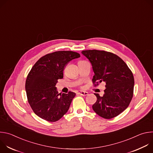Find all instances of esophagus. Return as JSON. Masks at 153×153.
Listing matches in <instances>:
<instances>
[{"label": "esophagus", "mask_w": 153, "mask_h": 153, "mask_svg": "<svg viewBox=\"0 0 153 153\" xmlns=\"http://www.w3.org/2000/svg\"><path fill=\"white\" fill-rule=\"evenodd\" d=\"M79 94L83 96H85L88 95V92H86V91H80L79 93Z\"/></svg>", "instance_id": "obj_1"}]
</instances>
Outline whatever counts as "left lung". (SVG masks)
Instances as JSON below:
<instances>
[{
	"label": "left lung",
	"mask_w": 153,
	"mask_h": 153,
	"mask_svg": "<svg viewBox=\"0 0 153 153\" xmlns=\"http://www.w3.org/2000/svg\"><path fill=\"white\" fill-rule=\"evenodd\" d=\"M82 53L89 59L94 75V86L105 82L103 96L94 93L97 101L92 106L99 116L110 119L116 117L129 106L134 91V79L132 71L118 56L103 50H85Z\"/></svg>",
	"instance_id": "1"
}]
</instances>
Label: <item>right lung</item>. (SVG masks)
Instances as JSON below:
<instances>
[{
	"instance_id": "right-lung-1",
	"label": "right lung",
	"mask_w": 153,
	"mask_h": 153,
	"mask_svg": "<svg viewBox=\"0 0 153 153\" xmlns=\"http://www.w3.org/2000/svg\"><path fill=\"white\" fill-rule=\"evenodd\" d=\"M79 53L59 51L40 57L29 72L25 90L28 102L39 117L54 122L67 113L76 93H59L56 85L63 77V71L71 60L80 57Z\"/></svg>"
}]
</instances>
